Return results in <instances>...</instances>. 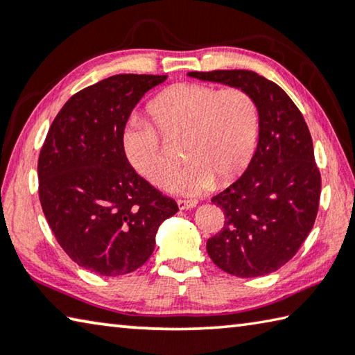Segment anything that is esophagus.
Masks as SVG:
<instances>
[{"label":"esophagus","mask_w":355,"mask_h":355,"mask_svg":"<svg viewBox=\"0 0 355 355\" xmlns=\"http://www.w3.org/2000/svg\"><path fill=\"white\" fill-rule=\"evenodd\" d=\"M177 203L180 209H191L197 207V200H178Z\"/></svg>","instance_id":"esophagus-1"}]
</instances>
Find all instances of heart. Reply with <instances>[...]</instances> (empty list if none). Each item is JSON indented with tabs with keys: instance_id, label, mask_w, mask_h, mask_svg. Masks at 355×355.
I'll list each match as a JSON object with an SVG mask.
<instances>
[{
	"instance_id": "b5f03b06",
	"label": "heart",
	"mask_w": 355,
	"mask_h": 355,
	"mask_svg": "<svg viewBox=\"0 0 355 355\" xmlns=\"http://www.w3.org/2000/svg\"><path fill=\"white\" fill-rule=\"evenodd\" d=\"M148 114L164 137H183L188 161L172 180V189L196 196L211 189L216 180L230 183L254 158L260 114L250 95L238 87L218 89L183 83L164 89L148 103ZM128 159L156 188L169 183L175 161L164 153L148 122L135 120L123 133Z\"/></svg>"
}]
</instances>
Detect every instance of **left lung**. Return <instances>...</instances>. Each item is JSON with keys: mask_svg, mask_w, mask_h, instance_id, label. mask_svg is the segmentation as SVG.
I'll use <instances>...</instances> for the list:
<instances>
[{"mask_svg": "<svg viewBox=\"0 0 355 355\" xmlns=\"http://www.w3.org/2000/svg\"><path fill=\"white\" fill-rule=\"evenodd\" d=\"M188 76L243 89L258 107L254 158L236 182L211 199L225 222L207 241V250L227 274L243 279L271 274L296 255L320 207L321 173L307 123L284 89L255 71H189Z\"/></svg>", "mask_w": 355, "mask_h": 355, "instance_id": "obj_1", "label": "left lung"}]
</instances>
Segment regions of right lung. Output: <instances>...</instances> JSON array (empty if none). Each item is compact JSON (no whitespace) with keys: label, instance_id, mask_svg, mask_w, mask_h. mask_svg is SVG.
Instances as JSON below:
<instances>
[{"label":"right lung","instance_id":"obj_1","mask_svg":"<svg viewBox=\"0 0 355 355\" xmlns=\"http://www.w3.org/2000/svg\"><path fill=\"white\" fill-rule=\"evenodd\" d=\"M166 75H114L62 106L39 155V199L58 243L78 266L106 277L136 271L158 227L178 211L128 163L125 125Z\"/></svg>","mask_w":355,"mask_h":355}]
</instances>
